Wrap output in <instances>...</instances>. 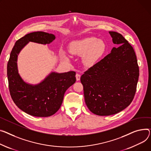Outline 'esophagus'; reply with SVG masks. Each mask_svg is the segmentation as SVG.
<instances>
[{
	"label": "esophagus",
	"mask_w": 151,
	"mask_h": 151,
	"mask_svg": "<svg viewBox=\"0 0 151 151\" xmlns=\"http://www.w3.org/2000/svg\"><path fill=\"white\" fill-rule=\"evenodd\" d=\"M76 81H79V80H80V78H81V75L78 73H76Z\"/></svg>",
	"instance_id": "obj_1"
}]
</instances>
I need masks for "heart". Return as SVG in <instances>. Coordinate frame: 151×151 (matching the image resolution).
Listing matches in <instances>:
<instances>
[{
    "label": "heart",
    "mask_w": 151,
    "mask_h": 151,
    "mask_svg": "<svg viewBox=\"0 0 151 151\" xmlns=\"http://www.w3.org/2000/svg\"><path fill=\"white\" fill-rule=\"evenodd\" d=\"M105 42L101 39L90 37L72 42L69 45L70 53L83 56L84 64L87 66L93 65L104 53Z\"/></svg>",
    "instance_id": "obj_1"
}]
</instances>
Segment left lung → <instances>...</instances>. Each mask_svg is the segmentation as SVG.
Returning <instances> with one entry per match:
<instances>
[{
  "mask_svg": "<svg viewBox=\"0 0 151 151\" xmlns=\"http://www.w3.org/2000/svg\"><path fill=\"white\" fill-rule=\"evenodd\" d=\"M114 44L110 53L89 68L81 77L88 109L108 116L126 108L134 98L139 67L133 47L121 35L109 32Z\"/></svg>",
  "mask_w": 151,
  "mask_h": 151,
  "instance_id": "left-lung-1",
  "label": "left lung"
}]
</instances>
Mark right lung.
Wrapping results in <instances>:
<instances>
[{
  "mask_svg": "<svg viewBox=\"0 0 151 151\" xmlns=\"http://www.w3.org/2000/svg\"><path fill=\"white\" fill-rule=\"evenodd\" d=\"M55 36L43 32L30 33L16 41L10 53L7 64V76L10 95L15 104L24 112L37 117L55 114L61 107L66 90L76 81V73H50L40 83H25L17 68V56L29 42L49 44Z\"/></svg>",
  "mask_w": 151,
  "mask_h": 151,
  "instance_id": "obj_1",
  "label": "right lung"
}]
</instances>
